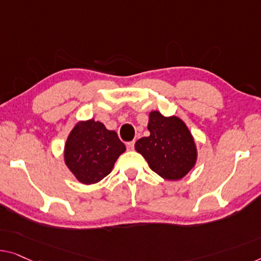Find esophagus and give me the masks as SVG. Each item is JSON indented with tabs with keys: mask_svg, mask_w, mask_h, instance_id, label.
I'll list each match as a JSON object with an SVG mask.
<instances>
[{
	"mask_svg": "<svg viewBox=\"0 0 261 261\" xmlns=\"http://www.w3.org/2000/svg\"><path fill=\"white\" fill-rule=\"evenodd\" d=\"M126 147L129 150H134L135 149V141H131L126 144Z\"/></svg>",
	"mask_w": 261,
	"mask_h": 261,
	"instance_id": "esophagus-1",
	"label": "esophagus"
}]
</instances>
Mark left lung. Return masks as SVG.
I'll list each match as a JSON object with an SVG mask.
<instances>
[{
	"label": "left lung",
	"mask_w": 261,
	"mask_h": 261,
	"mask_svg": "<svg viewBox=\"0 0 261 261\" xmlns=\"http://www.w3.org/2000/svg\"><path fill=\"white\" fill-rule=\"evenodd\" d=\"M149 137L138 139L135 149L150 169L168 180L181 179L197 159V149L188 126L178 117H164L152 111L149 117Z\"/></svg>",
	"instance_id": "obj_1"
}]
</instances>
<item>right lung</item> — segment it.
<instances>
[{
	"instance_id": "obj_1",
	"label": "right lung",
	"mask_w": 261,
	"mask_h": 261,
	"mask_svg": "<svg viewBox=\"0 0 261 261\" xmlns=\"http://www.w3.org/2000/svg\"><path fill=\"white\" fill-rule=\"evenodd\" d=\"M125 151L117 132L93 119L80 122L70 132L64 150L65 164L83 184H95L111 172Z\"/></svg>"
}]
</instances>
